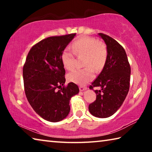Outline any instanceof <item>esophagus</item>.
<instances>
[{
    "label": "esophagus",
    "instance_id": "obj_1",
    "mask_svg": "<svg viewBox=\"0 0 152 152\" xmlns=\"http://www.w3.org/2000/svg\"><path fill=\"white\" fill-rule=\"evenodd\" d=\"M79 89H80V91L82 92V91H86V90L87 89V88H86V87H83V86H80L79 87Z\"/></svg>",
    "mask_w": 152,
    "mask_h": 152
}]
</instances>
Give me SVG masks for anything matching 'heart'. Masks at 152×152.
Wrapping results in <instances>:
<instances>
[{
  "label": "heart",
  "instance_id": "1",
  "mask_svg": "<svg viewBox=\"0 0 152 152\" xmlns=\"http://www.w3.org/2000/svg\"><path fill=\"white\" fill-rule=\"evenodd\" d=\"M72 48L76 55L84 56V66L89 67L71 72L68 74V80L79 85H84L94 78L91 66L96 71L103 68L107 57V47L104 43L96 42L93 38L82 37L72 43ZM61 61L66 70H71L75 61L73 52L68 49L64 50L61 53Z\"/></svg>",
  "mask_w": 152,
  "mask_h": 152
}]
</instances>
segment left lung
Masks as SVG:
<instances>
[{"label":"left lung","mask_w":152,"mask_h":152,"mask_svg":"<svg viewBox=\"0 0 152 152\" xmlns=\"http://www.w3.org/2000/svg\"><path fill=\"white\" fill-rule=\"evenodd\" d=\"M98 35L107 45V57L102 72L89 87L94 91L96 101L88 106L90 113L99 118L115 114L123 104L129 90L131 68L126 52L116 40L103 33Z\"/></svg>","instance_id":"1"}]
</instances>
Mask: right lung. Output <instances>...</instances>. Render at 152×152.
<instances>
[{"instance_id":"add662e5","label":"right lung","mask_w":152,"mask_h":152,"mask_svg":"<svg viewBox=\"0 0 152 152\" xmlns=\"http://www.w3.org/2000/svg\"><path fill=\"white\" fill-rule=\"evenodd\" d=\"M75 33L50 37L31 49L23 69L25 92L35 113L48 121L58 122L68 116L71 98L78 86L70 82L64 86L65 70L61 53Z\"/></svg>"}]
</instances>
